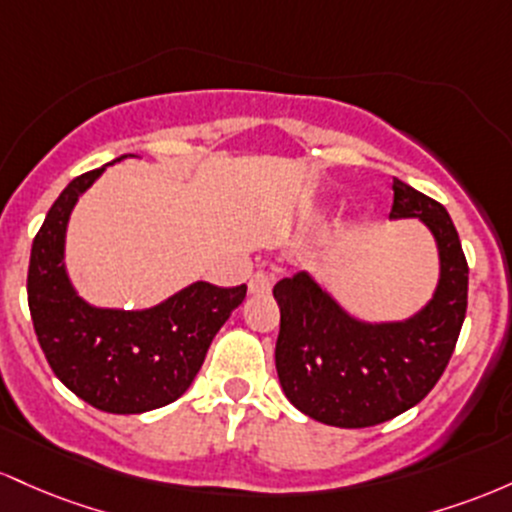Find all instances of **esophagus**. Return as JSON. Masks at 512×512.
Wrapping results in <instances>:
<instances>
[{"mask_svg": "<svg viewBox=\"0 0 512 512\" xmlns=\"http://www.w3.org/2000/svg\"><path fill=\"white\" fill-rule=\"evenodd\" d=\"M273 275L266 273V271H258L254 273V278L249 280V292L251 295H266V292L273 290Z\"/></svg>", "mask_w": 512, "mask_h": 512, "instance_id": "obj_1", "label": "esophagus"}]
</instances>
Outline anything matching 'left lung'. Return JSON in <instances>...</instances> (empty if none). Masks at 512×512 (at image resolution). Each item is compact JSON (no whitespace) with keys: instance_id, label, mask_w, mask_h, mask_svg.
I'll return each instance as SVG.
<instances>
[{"instance_id":"left-lung-1","label":"left lung","mask_w":512,"mask_h":512,"mask_svg":"<svg viewBox=\"0 0 512 512\" xmlns=\"http://www.w3.org/2000/svg\"><path fill=\"white\" fill-rule=\"evenodd\" d=\"M392 191L389 217H418L440 251L438 290L416 317L365 324L343 312L307 273L273 287L280 307V387L297 409L326 426L370 428L426 399L455 353L467 314L469 266L447 210L399 179Z\"/></svg>"}]
</instances>
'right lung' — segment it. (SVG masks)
<instances>
[{"label":"right lung","mask_w":512,"mask_h":512,"mask_svg":"<svg viewBox=\"0 0 512 512\" xmlns=\"http://www.w3.org/2000/svg\"><path fill=\"white\" fill-rule=\"evenodd\" d=\"M103 169L70 181L48 210L31 246L28 309L48 365L70 392L99 411L145 413L191 387L246 285L193 283L142 312L86 304L67 278L65 232L77 198Z\"/></svg>","instance_id":"obj_1"}]
</instances>
